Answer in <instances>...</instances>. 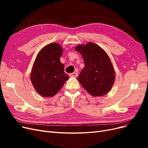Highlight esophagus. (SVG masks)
I'll use <instances>...</instances> for the list:
<instances>
[{
  "label": "esophagus",
  "mask_w": 148,
  "mask_h": 148,
  "mask_svg": "<svg viewBox=\"0 0 148 148\" xmlns=\"http://www.w3.org/2000/svg\"><path fill=\"white\" fill-rule=\"evenodd\" d=\"M69 76L70 77H77L78 76V73L77 72H73L69 74Z\"/></svg>",
  "instance_id": "obj_1"
}]
</instances>
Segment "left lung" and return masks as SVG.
Here are the masks:
<instances>
[{"label": "left lung", "instance_id": "1", "mask_svg": "<svg viewBox=\"0 0 148 148\" xmlns=\"http://www.w3.org/2000/svg\"><path fill=\"white\" fill-rule=\"evenodd\" d=\"M75 50L81 53L84 62V69L77 78L79 83L93 96L106 95L115 80L114 70L108 55L92 42L78 46Z\"/></svg>", "mask_w": 148, "mask_h": 148}]
</instances>
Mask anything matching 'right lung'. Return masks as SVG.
Listing matches in <instances>:
<instances>
[{
    "instance_id": "1",
    "label": "right lung",
    "mask_w": 148,
    "mask_h": 148,
    "mask_svg": "<svg viewBox=\"0 0 148 148\" xmlns=\"http://www.w3.org/2000/svg\"><path fill=\"white\" fill-rule=\"evenodd\" d=\"M63 49L57 43H51L41 49L36 59L31 80L40 95L52 97L59 92L69 75L64 72V65L60 61Z\"/></svg>"
}]
</instances>
